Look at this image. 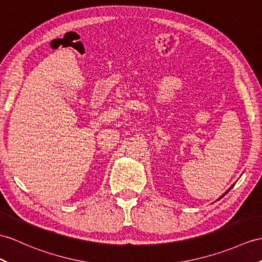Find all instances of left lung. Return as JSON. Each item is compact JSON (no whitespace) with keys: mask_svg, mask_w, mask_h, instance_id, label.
Listing matches in <instances>:
<instances>
[{"mask_svg":"<svg viewBox=\"0 0 262 262\" xmlns=\"http://www.w3.org/2000/svg\"><path fill=\"white\" fill-rule=\"evenodd\" d=\"M231 188H232V187H231ZM231 188H230V189H231ZM230 189H229V190H230Z\"/></svg>","mask_w":262,"mask_h":262,"instance_id":"1","label":"left lung"}]
</instances>
